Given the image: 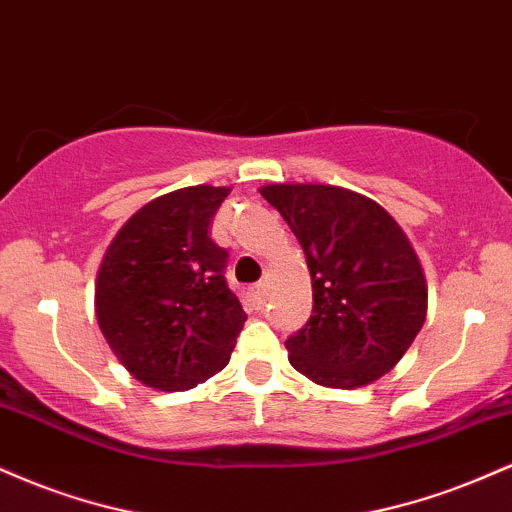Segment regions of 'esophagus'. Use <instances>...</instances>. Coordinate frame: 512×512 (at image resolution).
Listing matches in <instances>:
<instances>
[{"mask_svg":"<svg viewBox=\"0 0 512 512\" xmlns=\"http://www.w3.org/2000/svg\"><path fill=\"white\" fill-rule=\"evenodd\" d=\"M250 298H252V303H255V308L262 310L264 303H267V284H262V281L260 284H252Z\"/></svg>","mask_w":512,"mask_h":512,"instance_id":"obj_1","label":"esophagus"}]
</instances>
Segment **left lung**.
<instances>
[{
	"instance_id": "1",
	"label": "left lung",
	"mask_w": 512,
	"mask_h": 512,
	"mask_svg": "<svg viewBox=\"0 0 512 512\" xmlns=\"http://www.w3.org/2000/svg\"><path fill=\"white\" fill-rule=\"evenodd\" d=\"M260 195L305 252L313 315L286 339L291 366L354 390L390 373L426 320L428 286L409 238L373 199L334 185L274 182Z\"/></svg>"
}]
</instances>
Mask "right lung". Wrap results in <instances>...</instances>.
<instances>
[{"instance_id":"1","label":"right lung","mask_w":512,"mask_h":512,"mask_svg":"<svg viewBox=\"0 0 512 512\" xmlns=\"http://www.w3.org/2000/svg\"><path fill=\"white\" fill-rule=\"evenodd\" d=\"M228 187L151 199L117 231L96 279V317L113 354L146 387L190 390L226 368L245 315L228 289V252L209 223Z\"/></svg>"}]
</instances>
